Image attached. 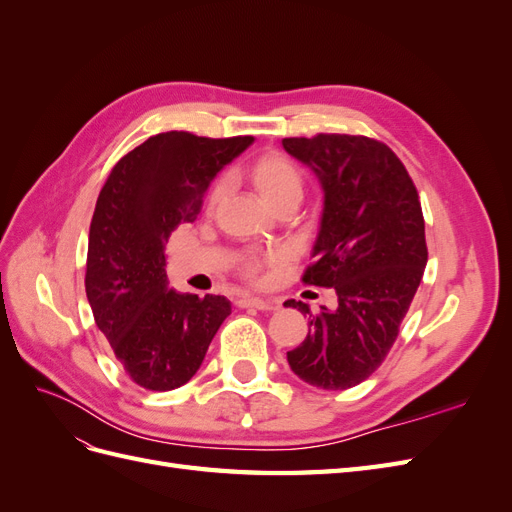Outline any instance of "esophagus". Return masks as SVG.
I'll return each instance as SVG.
<instances>
[{
  "instance_id": "esophagus-1",
  "label": "esophagus",
  "mask_w": 512,
  "mask_h": 512,
  "mask_svg": "<svg viewBox=\"0 0 512 512\" xmlns=\"http://www.w3.org/2000/svg\"><path fill=\"white\" fill-rule=\"evenodd\" d=\"M239 307H252V309H260V312H271V309H275V303L273 301H265V299H258V297H241L237 301Z\"/></svg>"
}]
</instances>
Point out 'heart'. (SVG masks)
I'll list each match as a JSON object with an SVG mask.
<instances>
[{"instance_id":"obj_1","label":"heart","mask_w":512,"mask_h":512,"mask_svg":"<svg viewBox=\"0 0 512 512\" xmlns=\"http://www.w3.org/2000/svg\"><path fill=\"white\" fill-rule=\"evenodd\" d=\"M250 179L254 183V188L258 190L260 198L271 209H280L284 205H299L303 198V177L299 173V168L294 166L286 156L277 151H267L258 156L252 166H250ZM228 190V181L218 179L213 183V188L209 192V207H215L220 200L226 196ZM284 262V256L280 252H273L265 258H256V256H245L241 260V271L245 277L250 280H256L260 271L265 267H280Z\"/></svg>"}]
</instances>
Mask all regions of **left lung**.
<instances>
[{
	"instance_id": "obj_1",
	"label": "left lung",
	"mask_w": 512,
	"mask_h": 512,
	"mask_svg": "<svg viewBox=\"0 0 512 512\" xmlns=\"http://www.w3.org/2000/svg\"><path fill=\"white\" fill-rule=\"evenodd\" d=\"M282 145L314 170L324 192L318 260L303 282L337 294L333 312L284 303L309 314L307 337L288 352V365L318 389L346 391L382 365L423 280L421 200L406 166L376 138L316 134Z\"/></svg>"
}]
</instances>
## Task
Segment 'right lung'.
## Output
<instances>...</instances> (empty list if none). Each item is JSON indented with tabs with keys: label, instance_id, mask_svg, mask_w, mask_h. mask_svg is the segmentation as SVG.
I'll use <instances>...</instances> for the list:
<instances>
[{
	"label": "right lung",
	"instance_id": "obj_1",
	"mask_svg": "<svg viewBox=\"0 0 512 512\" xmlns=\"http://www.w3.org/2000/svg\"><path fill=\"white\" fill-rule=\"evenodd\" d=\"M252 141L156 134L113 166L98 196L87 299L117 361L147 391L188 382L230 314V301L220 294L168 288L164 245L170 232L196 220L211 179Z\"/></svg>",
	"mask_w": 512,
	"mask_h": 512
}]
</instances>
